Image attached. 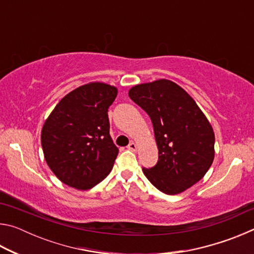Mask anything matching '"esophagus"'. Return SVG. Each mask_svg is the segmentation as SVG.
<instances>
[{"label": "esophagus", "instance_id": "1", "mask_svg": "<svg viewBox=\"0 0 254 254\" xmlns=\"http://www.w3.org/2000/svg\"><path fill=\"white\" fill-rule=\"evenodd\" d=\"M127 149L132 150V151H135V150L137 149V145L134 142H130V144L127 145Z\"/></svg>", "mask_w": 254, "mask_h": 254}]
</instances>
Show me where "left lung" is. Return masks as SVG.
I'll return each mask as SVG.
<instances>
[{
  "mask_svg": "<svg viewBox=\"0 0 254 254\" xmlns=\"http://www.w3.org/2000/svg\"><path fill=\"white\" fill-rule=\"evenodd\" d=\"M128 96L153 126L159 158L152 168H142L149 182L167 195L199 182L213 163L215 135L196 102L168 79L135 85Z\"/></svg>",
  "mask_w": 254,
  "mask_h": 254,
  "instance_id": "1",
  "label": "left lung"
}]
</instances>
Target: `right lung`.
Instances as JSON below:
<instances>
[{"label":"right lung","mask_w":254,"mask_h":254,"mask_svg":"<svg viewBox=\"0 0 254 254\" xmlns=\"http://www.w3.org/2000/svg\"><path fill=\"white\" fill-rule=\"evenodd\" d=\"M117 95L114 86L83 85L67 94L46 120L42 150L60 182L86 190L110 174L119 149L110 135L107 111Z\"/></svg>","instance_id":"1"}]
</instances>
